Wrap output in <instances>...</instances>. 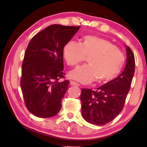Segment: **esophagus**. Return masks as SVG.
Instances as JSON below:
<instances>
[{"label":"esophagus","mask_w":147,"mask_h":147,"mask_svg":"<svg viewBox=\"0 0 147 147\" xmlns=\"http://www.w3.org/2000/svg\"><path fill=\"white\" fill-rule=\"evenodd\" d=\"M70 85L71 86H80L79 84L78 83L75 82L73 81H70Z\"/></svg>","instance_id":"obj_1"}]
</instances>
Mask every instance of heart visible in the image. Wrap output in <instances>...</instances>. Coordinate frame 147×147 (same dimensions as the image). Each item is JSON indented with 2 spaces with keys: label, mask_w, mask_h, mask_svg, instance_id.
<instances>
[{
  "label": "heart",
  "mask_w": 147,
  "mask_h": 147,
  "mask_svg": "<svg viewBox=\"0 0 147 147\" xmlns=\"http://www.w3.org/2000/svg\"><path fill=\"white\" fill-rule=\"evenodd\" d=\"M67 64L75 66L88 57V63L71 71L69 76L82 84L91 83L98 78L107 82L120 73L124 63L123 53L111 42L95 36H84L81 43L69 41L63 47Z\"/></svg>",
  "instance_id": "b5f03b06"
}]
</instances>
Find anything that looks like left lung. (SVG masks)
I'll list each match as a JSON object with an SVG mask.
<instances>
[{
	"label": "left lung",
	"instance_id": "1",
	"mask_svg": "<svg viewBox=\"0 0 147 147\" xmlns=\"http://www.w3.org/2000/svg\"><path fill=\"white\" fill-rule=\"evenodd\" d=\"M125 48L126 64L120 75L96 88V91L82 90V115L89 123L96 125L108 123L123 108L135 72L134 54L128 46L125 45Z\"/></svg>",
	"mask_w": 147,
	"mask_h": 147
}]
</instances>
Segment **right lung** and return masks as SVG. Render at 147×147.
<instances>
[{
    "label": "right lung",
    "mask_w": 147,
    "mask_h": 147,
    "mask_svg": "<svg viewBox=\"0 0 147 147\" xmlns=\"http://www.w3.org/2000/svg\"><path fill=\"white\" fill-rule=\"evenodd\" d=\"M80 26L53 24L30 41L22 65L21 87L25 104L33 115L41 118L57 115L69 81L63 78V47Z\"/></svg>",
    "instance_id": "add662e5"
}]
</instances>
